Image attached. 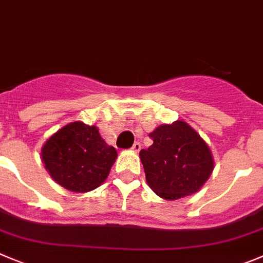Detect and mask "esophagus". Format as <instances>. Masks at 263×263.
<instances>
[{"mask_svg":"<svg viewBox=\"0 0 263 263\" xmlns=\"http://www.w3.org/2000/svg\"><path fill=\"white\" fill-rule=\"evenodd\" d=\"M140 149H141V144L140 143H135L134 145H132V152H135V153L140 152Z\"/></svg>","mask_w":263,"mask_h":263,"instance_id":"1","label":"esophagus"}]
</instances>
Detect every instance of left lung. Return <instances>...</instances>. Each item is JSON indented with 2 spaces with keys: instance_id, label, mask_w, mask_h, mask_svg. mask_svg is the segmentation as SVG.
Masks as SVG:
<instances>
[{
  "instance_id": "8db88e82",
  "label": "left lung",
  "mask_w": 263,
  "mask_h": 263,
  "mask_svg": "<svg viewBox=\"0 0 263 263\" xmlns=\"http://www.w3.org/2000/svg\"><path fill=\"white\" fill-rule=\"evenodd\" d=\"M153 144L140 152L146 183L157 196L174 201L198 192L214 170L205 140L184 120L161 124L149 134Z\"/></svg>"
}]
</instances>
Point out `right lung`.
Listing matches in <instances>:
<instances>
[{"label": "right lung", "instance_id": "1", "mask_svg": "<svg viewBox=\"0 0 263 263\" xmlns=\"http://www.w3.org/2000/svg\"><path fill=\"white\" fill-rule=\"evenodd\" d=\"M118 153L107 145L97 126L72 122L51 135L41 148L49 175L65 190L85 193L106 180Z\"/></svg>", "mask_w": 263, "mask_h": 263}]
</instances>
